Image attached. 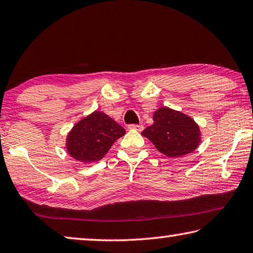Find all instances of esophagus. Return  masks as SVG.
Instances as JSON below:
<instances>
[{
    "instance_id": "obj_1",
    "label": "esophagus",
    "mask_w": 253,
    "mask_h": 253,
    "mask_svg": "<svg viewBox=\"0 0 253 253\" xmlns=\"http://www.w3.org/2000/svg\"><path fill=\"white\" fill-rule=\"evenodd\" d=\"M128 128H129V129H133V130H137V131H142L143 129H144V126L143 125H129L128 126Z\"/></svg>"
}]
</instances>
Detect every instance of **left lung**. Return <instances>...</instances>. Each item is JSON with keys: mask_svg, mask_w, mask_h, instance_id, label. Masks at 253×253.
Here are the masks:
<instances>
[{"mask_svg": "<svg viewBox=\"0 0 253 253\" xmlns=\"http://www.w3.org/2000/svg\"><path fill=\"white\" fill-rule=\"evenodd\" d=\"M153 124L142 135L154 144L156 150L169 158H180L194 152L200 143V128L189 116L169 107L159 108Z\"/></svg>", "mask_w": 253, "mask_h": 253, "instance_id": "left-lung-1", "label": "left lung"}]
</instances>
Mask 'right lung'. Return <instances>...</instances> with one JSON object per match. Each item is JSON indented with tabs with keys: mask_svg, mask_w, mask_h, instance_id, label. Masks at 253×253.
<instances>
[{
	"mask_svg": "<svg viewBox=\"0 0 253 253\" xmlns=\"http://www.w3.org/2000/svg\"><path fill=\"white\" fill-rule=\"evenodd\" d=\"M126 130L106 115L95 110L73 126L66 137V150L72 158L83 163L97 162L105 156Z\"/></svg>",
	"mask_w": 253,
	"mask_h": 253,
	"instance_id": "obj_1",
	"label": "right lung"
}]
</instances>
